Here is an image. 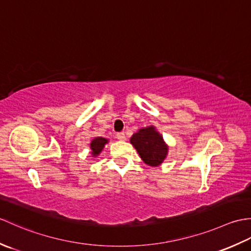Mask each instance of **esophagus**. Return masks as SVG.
<instances>
[{
    "instance_id": "obj_1",
    "label": "esophagus",
    "mask_w": 251,
    "mask_h": 251,
    "mask_svg": "<svg viewBox=\"0 0 251 251\" xmlns=\"http://www.w3.org/2000/svg\"><path fill=\"white\" fill-rule=\"evenodd\" d=\"M116 138H117V139H119V140H121V141H125V140H126L125 132H117Z\"/></svg>"
}]
</instances>
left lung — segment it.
<instances>
[{
	"label": "left lung",
	"instance_id": "1",
	"mask_svg": "<svg viewBox=\"0 0 251 251\" xmlns=\"http://www.w3.org/2000/svg\"><path fill=\"white\" fill-rule=\"evenodd\" d=\"M131 145L136 148L142 161L150 166L161 165L167 155L168 148L163 137L153 126L140 129L130 138Z\"/></svg>",
	"mask_w": 251,
	"mask_h": 251
}]
</instances>
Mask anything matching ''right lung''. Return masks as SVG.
Here are the masks:
<instances>
[{"label": "right lung", "instance_id": "add662e5", "mask_svg": "<svg viewBox=\"0 0 251 251\" xmlns=\"http://www.w3.org/2000/svg\"><path fill=\"white\" fill-rule=\"evenodd\" d=\"M108 142V140L104 139L102 137H97L90 143V149H92V153L93 155H98V154L102 151V149L104 147L105 143Z\"/></svg>", "mask_w": 251, "mask_h": 251}]
</instances>
